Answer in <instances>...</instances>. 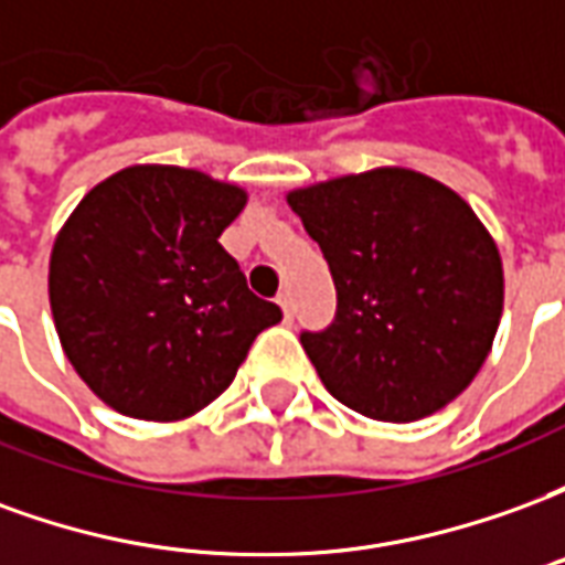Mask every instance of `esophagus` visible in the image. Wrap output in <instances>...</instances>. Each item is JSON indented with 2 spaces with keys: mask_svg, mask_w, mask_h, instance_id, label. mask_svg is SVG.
<instances>
[{
  "mask_svg": "<svg viewBox=\"0 0 565 565\" xmlns=\"http://www.w3.org/2000/svg\"><path fill=\"white\" fill-rule=\"evenodd\" d=\"M278 306H281L284 318H287V320L294 318V296H290V290H284V294H278Z\"/></svg>",
  "mask_w": 565,
  "mask_h": 565,
  "instance_id": "obj_1",
  "label": "esophagus"
}]
</instances>
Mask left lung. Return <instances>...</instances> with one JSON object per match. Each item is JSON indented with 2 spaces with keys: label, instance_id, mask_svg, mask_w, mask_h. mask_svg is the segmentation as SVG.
Masks as SVG:
<instances>
[{
  "label": "left lung",
  "instance_id": "8db88e82",
  "mask_svg": "<svg viewBox=\"0 0 565 565\" xmlns=\"http://www.w3.org/2000/svg\"><path fill=\"white\" fill-rule=\"evenodd\" d=\"M287 202L335 284L330 327L299 332L323 387L391 424L457 399L502 318V259L475 211L412 169L348 174Z\"/></svg>",
  "mask_w": 565,
  "mask_h": 565
}]
</instances>
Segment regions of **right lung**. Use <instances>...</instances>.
Returning a JSON list of instances; mask_svg holds the SVG:
<instances>
[{"label": "right lung", "mask_w": 565, "mask_h": 565, "mask_svg": "<svg viewBox=\"0 0 565 565\" xmlns=\"http://www.w3.org/2000/svg\"><path fill=\"white\" fill-rule=\"evenodd\" d=\"M245 202V190L196 169L129 166L93 186L60 230L47 278L56 332L115 412L196 415L281 320L217 242Z\"/></svg>", "instance_id": "add662e5"}]
</instances>
